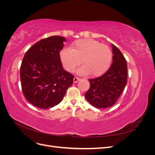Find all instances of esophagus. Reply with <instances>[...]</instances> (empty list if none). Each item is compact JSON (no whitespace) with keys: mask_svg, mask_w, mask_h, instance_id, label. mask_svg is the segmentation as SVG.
<instances>
[{"mask_svg":"<svg viewBox=\"0 0 155 155\" xmlns=\"http://www.w3.org/2000/svg\"><path fill=\"white\" fill-rule=\"evenodd\" d=\"M79 79H80V78H77V77H75L74 78V83H77L79 80Z\"/></svg>","mask_w":155,"mask_h":155,"instance_id":"1","label":"esophagus"}]
</instances>
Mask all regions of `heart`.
I'll return each instance as SVG.
<instances>
[{
	"mask_svg": "<svg viewBox=\"0 0 155 155\" xmlns=\"http://www.w3.org/2000/svg\"><path fill=\"white\" fill-rule=\"evenodd\" d=\"M59 58L64 68L72 72L79 64V75L91 74L99 77L109 69L112 54L109 46L92 39L77 40L72 44L71 48H63L59 53Z\"/></svg>",
	"mask_w": 155,
	"mask_h": 155,
	"instance_id": "heart-1",
	"label": "heart"
}]
</instances>
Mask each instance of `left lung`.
Wrapping results in <instances>:
<instances>
[{
  "instance_id": "1",
  "label": "left lung",
  "mask_w": 155,
  "mask_h": 155,
  "mask_svg": "<svg viewBox=\"0 0 155 155\" xmlns=\"http://www.w3.org/2000/svg\"><path fill=\"white\" fill-rule=\"evenodd\" d=\"M113 61L107 72L100 77L89 79L90 88L85 94L87 100L96 108L110 107L115 104L127 81V61L121 51L112 45Z\"/></svg>"
}]
</instances>
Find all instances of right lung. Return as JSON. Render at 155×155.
I'll list each match as a JSON object with an SVG mask.
<instances>
[{"instance_id":"right-lung-1","label":"right lung","mask_w":155,"mask_h":155,"mask_svg":"<svg viewBox=\"0 0 155 155\" xmlns=\"http://www.w3.org/2000/svg\"><path fill=\"white\" fill-rule=\"evenodd\" d=\"M66 39L51 36L37 42L28 50L20 70L23 94L30 104L48 109L62 101L74 76L63 68L59 52Z\"/></svg>"}]
</instances>
